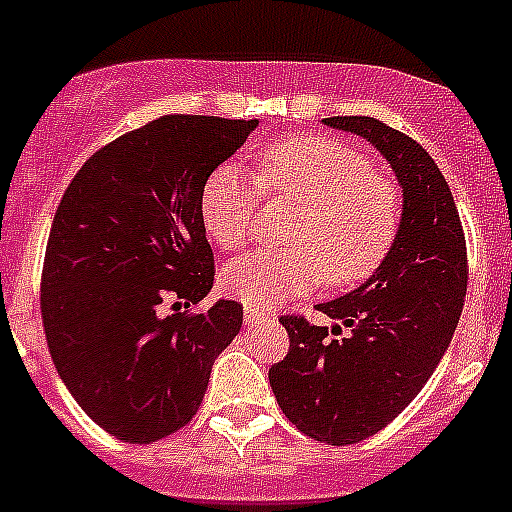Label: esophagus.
Returning <instances> with one entry per match:
<instances>
[{
	"label": "esophagus",
	"instance_id": "esophagus-1",
	"mask_svg": "<svg viewBox=\"0 0 512 512\" xmlns=\"http://www.w3.org/2000/svg\"><path fill=\"white\" fill-rule=\"evenodd\" d=\"M265 317H268V312H260V309L255 307H244V322H247V325H255V322L265 320Z\"/></svg>",
	"mask_w": 512,
	"mask_h": 512
}]
</instances>
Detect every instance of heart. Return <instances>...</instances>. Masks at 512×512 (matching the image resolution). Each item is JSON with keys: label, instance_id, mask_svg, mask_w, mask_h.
<instances>
[{"label": "heart", "instance_id": "1", "mask_svg": "<svg viewBox=\"0 0 512 512\" xmlns=\"http://www.w3.org/2000/svg\"><path fill=\"white\" fill-rule=\"evenodd\" d=\"M263 190L302 205L289 249H255L221 273L223 291L249 307H276L317 281L354 286L380 268L398 234L395 184L375 174V161L336 137L278 140L263 156ZM257 184L236 166L205 179L200 216L218 247L247 244L255 226Z\"/></svg>", "mask_w": 512, "mask_h": 512}]
</instances>
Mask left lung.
I'll list each match as a JSON object with an SVG mask.
<instances>
[{"mask_svg":"<svg viewBox=\"0 0 512 512\" xmlns=\"http://www.w3.org/2000/svg\"><path fill=\"white\" fill-rule=\"evenodd\" d=\"M333 130L380 150L403 192L398 234L380 268L317 304L330 328L281 317L289 354L268 372L289 422L328 445H354L414 401L448 351L463 312L466 239L442 171L422 145L372 117H330Z\"/></svg>","mask_w":512,"mask_h":512,"instance_id":"left-lung-1","label":"left lung"}]
</instances>
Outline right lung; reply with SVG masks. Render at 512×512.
Listing matches in <instances>:
<instances>
[{
	"instance_id": "add662e5",
	"label": "right lung",
	"mask_w": 512,
	"mask_h": 512,
	"mask_svg": "<svg viewBox=\"0 0 512 512\" xmlns=\"http://www.w3.org/2000/svg\"><path fill=\"white\" fill-rule=\"evenodd\" d=\"M257 124L153 119L90 156L59 203L41 276L46 343L80 409L119 440L148 445L190 422L242 328L231 299L187 307L216 276L203 184Z\"/></svg>"
}]
</instances>
